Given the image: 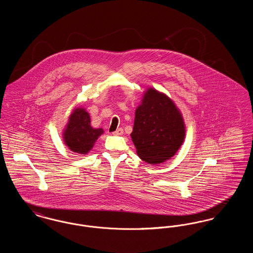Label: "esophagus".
<instances>
[{"label":"esophagus","mask_w":253,"mask_h":253,"mask_svg":"<svg viewBox=\"0 0 253 253\" xmlns=\"http://www.w3.org/2000/svg\"><path fill=\"white\" fill-rule=\"evenodd\" d=\"M122 133H123V129H121V128L118 129L117 131H115V132H113L114 135H121Z\"/></svg>","instance_id":"34e87169"}]
</instances>
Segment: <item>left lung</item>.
<instances>
[{
    "instance_id": "8db88e82",
    "label": "left lung",
    "mask_w": 253,
    "mask_h": 253,
    "mask_svg": "<svg viewBox=\"0 0 253 253\" xmlns=\"http://www.w3.org/2000/svg\"><path fill=\"white\" fill-rule=\"evenodd\" d=\"M134 115L131 137L138 157L149 164H159L173 157L186 132L174 102L166 94L148 88Z\"/></svg>"
}]
</instances>
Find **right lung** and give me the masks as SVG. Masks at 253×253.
Returning a JSON list of instances; mask_svg holds the SVG:
<instances>
[{"instance_id":"add662e5","label":"right lung","mask_w":253,"mask_h":253,"mask_svg":"<svg viewBox=\"0 0 253 253\" xmlns=\"http://www.w3.org/2000/svg\"><path fill=\"white\" fill-rule=\"evenodd\" d=\"M103 132L102 128L96 129L91 126L90 115L84 107H77L69 116L62 137L69 150L77 154L87 155Z\"/></svg>"}]
</instances>
